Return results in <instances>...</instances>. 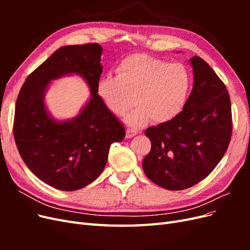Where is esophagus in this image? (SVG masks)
Instances as JSON below:
<instances>
[{"instance_id":"34e87169","label":"esophagus","mask_w":250,"mask_h":250,"mask_svg":"<svg viewBox=\"0 0 250 250\" xmlns=\"http://www.w3.org/2000/svg\"><path fill=\"white\" fill-rule=\"evenodd\" d=\"M137 134H138V131H137V130L130 129V128H127V129H126V137H127L128 139L133 138L134 135H137Z\"/></svg>"}]
</instances>
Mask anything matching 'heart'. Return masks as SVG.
<instances>
[{
    "label": "heart",
    "instance_id": "b5f03b06",
    "mask_svg": "<svg viewBox=\"0 0 250 250\" xmlns=\"http://www.w3.org/2000/svg\"><path fill=\"white\" fill-rule=\"evenodd\" d=\"M116 77L98 81V94L112 113L124 116L135 102L138 107L125 118L134 128L151 120L161 124L175 118L191 88L190 72L180 62L168 63L144 54L128 56L116 69Z\"/></svg>",
    "mask_w": 250,
    "mask_h": 250
}]
</instances>
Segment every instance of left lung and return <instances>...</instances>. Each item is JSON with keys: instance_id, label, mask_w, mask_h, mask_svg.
<instances>
[{"instance_id": "1", "label": "left lung", "mask_w": 250, "mask_h": 250, "mask_svg": "<svg viewBox=\"0 0 250 250\" xmlns=\"http://www.w3.org/2000/svg\"><path fill=\"white\" fill-rule=\"evenodd\" d=\"M193 89L184 109L169 122L147 128L151 150L143 161L146 176L171 191L208 176L231 138L230 98L222 80L199 56L190 59Z\"/></svg>"}]
</instances>
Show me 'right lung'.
Segmentation results:
<instances>
[{
	"instance_id": "right-lung-1",
	"label": "right lung",
	"mask_w": 250,
	"mask_h": 250,
	"mask_svg": "<svg viewBox=\"0 0 250 250\" xmlns=\"http://www.w3.org/2000/svg\"><path fill=\"white\" fill-rule=\"evenodd\" d=\"M99 43L58 49L27 77L17 99L13 135L22 161L43 183L75 191L99 177L112 143L122 142L125 128L98 95L102 73ZM79 73L91 88V100L71 121L56 123L44 106L51 80Z\"/></svg>"
}]
</instances>
